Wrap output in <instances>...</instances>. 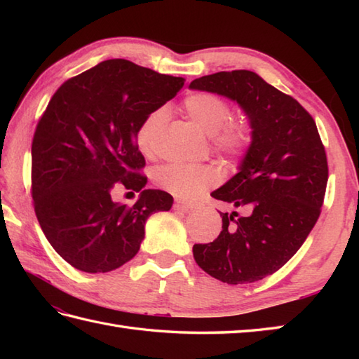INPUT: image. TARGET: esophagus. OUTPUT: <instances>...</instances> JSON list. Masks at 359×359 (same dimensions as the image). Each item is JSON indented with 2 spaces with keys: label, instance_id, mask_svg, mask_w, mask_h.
I'll use <instances>...</instances> for the list:
<instances>
[{
  "label": "esophagus",
  "instance_id": "esophagus-1",
  "mask_svg": "<svg viewBox=\"0 0 359 359\" xmlns=\"http://www.w3.org/2000/svg\"><path fill=\"white\" fill-rule=\"evenodd\" d=\"M175 207L180 208V210L189 211V210H194L197 207V203L196 202H187V201H177V202H175Z\"/></svg>",
  "mask_w": 359,
  "mask_h": 359
}]
</instances>
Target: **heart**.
Returning a JSON list of instances; mask_svg holds the SVG:
<instances>
[{"mask_svg":"<svg viewBox=\"0 0 359 359\" xmlns=\"http://www.w3.org/2000/svg\"><path fill=\"white\" fill-rule=\"evenodd\" d=\"M187 117L210 134L211 147L231 162H239L248 154L255 142V126L248 117H231V108L225 98L212 93H194L184 100ZM165 111L154 109L137 128L135 142L144 156H154L165 125ZM219 171L211 165H174L160 166L154 172V182L179 197H194L219 182Z\"/></svg>","mask_w":359,"mask_h":359,"instance_id":"heart-1","label":"heart"}]
</instances>
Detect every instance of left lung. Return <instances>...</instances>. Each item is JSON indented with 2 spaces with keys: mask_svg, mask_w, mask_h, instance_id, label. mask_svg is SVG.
<instances>
[{
  "mask_svg": "<svg viewBox=\"0 0 359 359\" xmlns=\"http://www.w3.org/2000/svg\"><path fill=\"white\" fill-rule=\"evenodd\" d=\"M189 88L238 102L255 126L241 171L211 194L243 215L220 212L222 231L196 243L194 259L226 284L261 280L293 257L321 215L329 165L316 123L292 95L251 71L205 75Z\"/></svg>",
  "mask_w": 359,
  "mask_h": 359,
  "instance_id": "obj_1",
  "label": "left lung"
}]
</instances>
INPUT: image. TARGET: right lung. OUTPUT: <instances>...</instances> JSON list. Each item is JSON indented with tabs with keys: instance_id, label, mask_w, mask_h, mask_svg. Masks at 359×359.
<instances>
[{
	"instance_id": "obj_1",
	"label": "right lung",
	"mask_w": 359,
	"mask_h": 359,
	"mask_svg": "<svg viewBox=\"0 0 359 359\" xmlns=\"http://www.w3.org/2000/svg\"><path fill=\"white\" fill-rule=\"evenodd\" d=\"M184 83L116 58L75 75L52 95L32 140L34 210L46 239L77 270L106 273L131 261L147 219L171 208V194L143 188L135 133ZM120 184L141 193L134 205L111 201Z\"/></svg>"
}]
</instances>
